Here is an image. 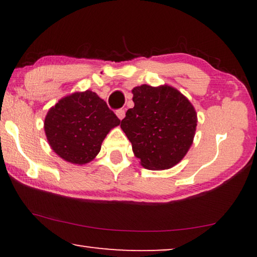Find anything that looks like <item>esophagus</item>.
I'll return each instance as SVG.
<instances>
[{
    "label": "esophagus",
    "mask_w": 257,
    "mask_h": 257,
    "mask_svg": "<svg viewBox=\"0 0 257 257\" xmlns=\"http://www.w3.org/2000/svg\"><path fill=\"white\" fill-rule=\"evenodd\" d=\"M115 114H117V117L121 120V119H124L125 117V110L124 108H119V110L115 111Z\"/></svg>",
    "instance_id": "esophagus-1"
}]
</instances>
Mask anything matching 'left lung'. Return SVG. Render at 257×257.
Wrapping results in <instances>:
<instances>
[{
  "label": "left lung",
  "mask_w": 257,
  "mask_h": 257,
  "mask_svg": "<svg viewBox=\"0 0 257 257\" xmlns=\"http://www.w3.org/2000/svg\"><path fill=\"white\" fill-rule=\"evenodd\" d=\"M135 107L120 127L135 156L147 170H167L186 156L198 119L193 105L173 87L140 85L132 90Z\"/></svg>",
  "instance_id": "8db88e82"
}]
</instances>
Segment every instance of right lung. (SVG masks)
I'll return each instance as SVG.
<instances>
[{
    "instance_id": "add662e5",
    "label": "right lung",
    "mask_w": 257,
    "mask_h": 257,
    "mask_svg": "<svg viewBox=\"0 0 257 257\" xmlns=\"http://www.w3.org/2000/svg\"><path fill=\"white\" fill-rule=\"evenodd\" d=\"M120 124L107 104L92 91L64 97L49 110L44 130L51 149L72 164L90 163L111 128Z\"/></svg>"
}]
</instances>
